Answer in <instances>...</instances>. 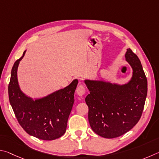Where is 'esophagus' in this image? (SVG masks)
<instances>
[{
	"label": "esophagus",
	"instance_id": "1",
	"mask_svg": "<svg viewBox=\"0 0 159 159\" xmlns=\"http://www.w3.org/2000/svg\"><path fill=\"white\" fill-rule=\"evenodd\" d=\"M76 92H77V94L78 96H84L85 92H86V89H85V87H84V85L80 84L79 86H78V87L76 89Z\"/></svg>",
	"mask_w": 159,
	"mask_h": 159
}]
</instances>
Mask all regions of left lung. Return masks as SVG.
Here are the masks:
<instances>
[{
  "instance_id": "1",
  "label": "left lung",
  "mask_w": 159,
  "mask_h": 159,
  "mask_svg": "<svg viewBox=\"0 0 159 159\" xmlns=\"http://www.w3.org/2000/svg\"><path fill=\"white\" fill-rule=\"evenodd\" d=\"M133 69L125 84L85 80L90 93L85 98L89 121L96 134L115 138L133 129L140 120L147 94V80L138 56L130 48L125 54Z\"/></svg>"
}]
</instances>
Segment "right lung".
<instances>
[{
	"label": "right lung",
	"instance_id": "obj_1",
	"mask_svg": "<svg viewBox=\"0 0 159 159\" xmlns=\"http://www.w3.org/2000/svg\"><path fill=\"white\" fill-rule=\"evenodd\" d=\"M23 56L14 63L11 71L8 94L17 121L28 134L44 140H53L66 133L67 123L74 103L78 80L68 87L42 98L33 100L21 91L17 68Z\"/></svg>",
	"mask_w": 159,
	"mask_h": 159
}]
</instances>
